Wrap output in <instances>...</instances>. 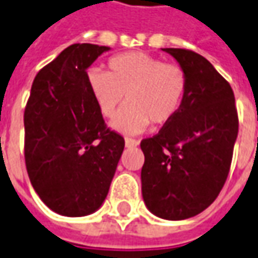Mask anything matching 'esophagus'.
<instances>
[{"mask_svg":"<svg viewBox=\"0 0 258 258\" xmlns=\"http://www.w3.org/2000/svg\"><path fill=\"white\" fill-rule=\"evenodd\" d=\"M140 142L137 141V140H131V138H125V147L127 148H134L137 147Z\"/></svg>","mask_w":258,"mask_h":258,"instance_id":"1","label":"esophagus"}]
</instances>
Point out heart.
<instances>
[{
  "label": "heart",
  "mask_w": 258,
  "mask_h": 258,
  "mask_svg": "<svg viewBox=\"0 0 258 258\" xmlns=\"http://www.w3.org/2000/svg\"><path fill=\"white\" fill-rule=\"evenodd\" d=\"M88 85L107 118L114 116L125 95L128 104L111 121V127L133 135L142 133L149 123L163 125L172 121L184 100L187 77L180 66L133 51L111 57L107 74L91 70Z\"/></svg>",
  "instance_id": "heart-1"
}]
</instances>
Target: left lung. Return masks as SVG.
Wrapping results in <instances>:
<instances>
[{"mask_svg": "<svg viewBox=\"0 0 258 258\" xmlns=\"http://www.w3.org/2000/svg\"><path fill=\"white\" fill-rule=\"evenodd\" d=\"M162 50L184 70L187 91L172 121L141 141L142 197L154 215L181 221L208 208L222 190L239 118L232 88L210 61L191 50Z\"/></svg>", "mask_w": 258, "mask_h": 258, "instance_id": "8db88e82", "label": "left lung"}]
</instances>
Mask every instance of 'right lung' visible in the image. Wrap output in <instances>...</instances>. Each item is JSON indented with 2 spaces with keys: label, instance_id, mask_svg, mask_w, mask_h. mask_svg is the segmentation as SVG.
<instances>
[{
  "label": "right lung",
  "instance_id": "1",
  "mask_svg": "<svg viewBox=\"0 0 258 258\" xmlns=\"http://www.w3.org/2000/svg\"><path fill=\"white\" fill-rule=\"evenodd\" d=\"M107 46L73 44L36 75L25 109V162L35 191L64 217H85L107 197L124 138L106 127L86 70Z\"/></svg>",
  "mask_w": 258,
  "mask_h": 258
}]
</instances>
